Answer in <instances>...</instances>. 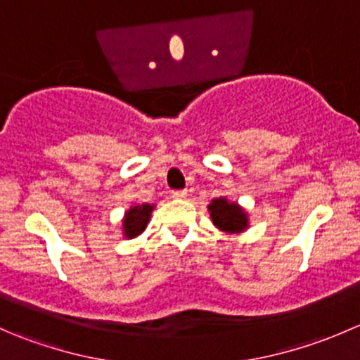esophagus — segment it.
Returning a JSON list of instances; mask_svg holds the SVG:
<instances>
[{
  "instance_id": "esophagus-1",
  "label": "esophagus",
  "mask_w": 360,
  "mask_h": 360,
  "mask_svg": "<svg viewBox=\"0 0 360 360\" xmlns=\"http://www.w3.org/2000/svg\"><path fill=\"white\" fill-rule=\"evenodd\" d=\"M188 197V191L186 190H176L172 191V198H176V200H184V198Z\"/></svg>"
}]
</instances>
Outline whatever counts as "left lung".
I'll use <instances>...</instances> for the list:
<instances>
[{"label":"left lung","instance_id":"obj_1","mask_svg":"<svg viewBox=\"0 0 360 360\" xmlns=\"http://www.w3.org/2000/svg\"><path fill=\"white\" fill-rule=\"evenodd\" d=\"M207 209L217 230L226 233H242L249 228V214L244 207L237 202H230L226 197L214 198Z\"/></svg>","mask_w":360,"mask_h":360}]
</instances>
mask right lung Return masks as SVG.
<instances>
[{"mask_svg": "<svg viewBox=\"0 0 360 360\" xmlns=\"http://www.w3.org/2000/svg\"><path fill=\"white\" fill-rule=\"evenodd\" d=\"M153 209L155 205H151V203H134V205H130V209L125 210V216L122 219L123 237L129 238V240L139 237L146 230Z\"/></svg>", "mask_w": 360, "mask_h": 360, "instance_id": "right-lung-1", "label": "right lung"}]
</instances>
